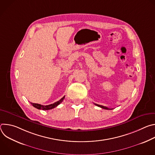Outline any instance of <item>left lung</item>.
Listing matches in <instances>:
<instances>
[{"label":"left lung","instance_id":"8db88e82","mask_svg":"<svg viewBox=\"0 0 155 155\" xmlns=\"http://www.w3.org/2000/svg\"><path fill=\"white\" fill-rule=\"evenodd\" d=\"M96 105H97V106H98V107H101V108H104V109H106V110H112L113 108H108V107H104V106H103V105H98V104H94Z\"/></svg>","mask_w":155,"mask_h":155}]
</instances>
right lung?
<instances>
[{"mask_svg": "<svg viewBox=\"0 0 155 155\" xmlns=\"http://www.w3.org/2000/svg\"><path fill=\"white\" fill-rule=\"evenodd\" d=\"M65 98V96L61 98L59 101L53 103V104H51L50 105H41V104H35V103H32L31 102V104H32V105L33 107H34L35 108H37V109H39V110H50V109H52V108H54L55 107H56L58 105H59L62 102V101L64 100V99Z\"/></svg>", "mask_w": 155, "mask_h": 155, "instance_id": "right-lung-1", "label": "right lung"}]
</instances>
